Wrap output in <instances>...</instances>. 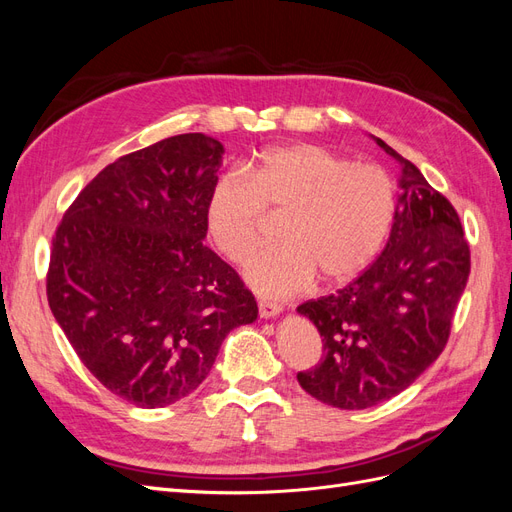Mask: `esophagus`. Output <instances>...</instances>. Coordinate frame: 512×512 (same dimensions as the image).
I'll return each instance as SVG.
<instances>
[{
    "instance_id": "34e87169",
    "label": "esophagus",
    "mask_w": 512,
    "mask_h": 512,
    "mask_svg": "<svg viewBox=\"0 0 512 512\" xmlns=\"http://www.w3.org/2000/svg\"><path fill=\"white\" fill-rule=\"evenodd\" d=\"M258 314H260V318H275V316L282 314V305L271 303V301H260L258 303Z\"/></svg>"
}]
</instances>
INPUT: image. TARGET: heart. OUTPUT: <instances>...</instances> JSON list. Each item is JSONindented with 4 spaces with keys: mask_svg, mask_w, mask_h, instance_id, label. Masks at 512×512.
Listing matches in <instances>:
<instances>
[{
    "mask_svg": "<svg viewBox=\"0 0 512 512\" xmlns=\"http://www.w3.org/2000/svg\"><path fill=\"white\" fill-rule=\"evenodd\" d=\"M265 211H284L282 245L256 252L243 275L265 297H288L316 275L344 284L374 260L395 218V188L384 168L322 145L265 149L245 173L230 170L213 183L205 228L215 250L241 262L260 239Z\"/></svg>",
    "mask_w": 512,
    "mask_h": 512,
    "instance_id": "obj_1",
    "label": "heart"
}]
</instances>
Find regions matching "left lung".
Wrapping results in <instances>:
<instances>
[{
	"label": "left lung",
	"mask_w": 512,
	"mask_h": 512,
	"mask_svg": "<svg viewBox=\"0 0 512 512\" xmlns=\"http://www.w3.org/2000/svg\"><path fill=\"white\" fill-rule=\"evenodd\" d=\"M376 143L401 166L391 237L346 288L297 307L316 324L324 348L322 361L297 380L342 410L382 404L438 359L470 275L455 207L412 162L382 138Z\"/></svg>",
	"instance_id": "left-lung-1"
}]
</instances>
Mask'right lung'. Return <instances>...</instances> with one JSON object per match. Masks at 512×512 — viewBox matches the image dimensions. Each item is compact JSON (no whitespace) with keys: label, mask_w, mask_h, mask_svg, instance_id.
Masks as SVG:
<instances>
[{"label":"right lung","mask_w":512,"mask_h":512,"mask_svg":"<svg viewBox=\"0 0 512 512\" xmlns=\"http://www.w3.org/2000/svg\"><path fill=\"white\" fill-rule=\"evenodd\" d=\"M224 145L200 132L128 153L57 226L46 297L83 365L138 408L207 378L224 337L258 318L237 271L203 245Z\"/></svg>","instance_id":"obj_1"}]
</instances>
